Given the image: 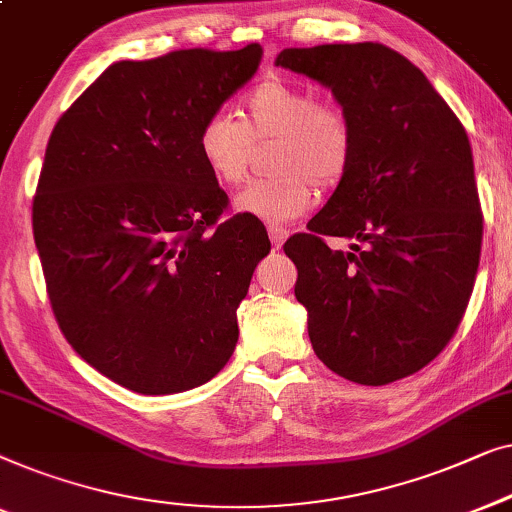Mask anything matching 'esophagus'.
I'll return each mask as SVG.
<instances>
[{
    "instance_id": "1",
    "label": "esophagus",
    "mask_w": 512,
    "mask_h": 512,
    "mask_svg": "<svg viewBox=\"0 0 512 512\" xmlns=\"http://www.w3.org/2000/svg\"><path fill=\"white\" fill-rule=\"evenodd\" d=\"M269 239L273 243V248H280L287 239V229L285 227H278V225H269Z\"/></svg>"
}]
</instances>
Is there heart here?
Returning a JSON list of instances; mask_svg holds the SVG:
<instances>
[{
    "label": "heart",
    "mask_w": 512,
    "mask_h": 512,
    "mask_svg": "<svg viewBox=\"0 0 512 512\" xmlns=\"http://www.w3.org/2000/svg\"><path fill=\"white\" fill-rule=\"evenodd\" d=\"M276 176L250 183L234 199L239 213L266 222H290L313 204V185H336L350 167L355 132L338 106L320 104L311 90L269 78L243 99L241 122L213 113L197 136V153L215 183L246 181L255 143L271 141Z\"/></svg>",
    "instance_id": "1"
}]
</instances>
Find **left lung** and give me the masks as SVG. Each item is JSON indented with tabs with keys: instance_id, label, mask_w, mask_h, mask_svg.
<instances>
[{
	"instance_id": "obj_1",
	"label": "left lung",
	"mask_w": 512,
	"mask_h": 512,
	"mask_svg": "<svg viewBox=\"0 0 512 512\" xmlns=\"http://www.w3.org/2000/svg\"><path fill=\"white\" fill-rule=\"evenodd\" d=\"M276 67L329 88L355 132L341 183L283 246L313 350L352 383H394L448 345L469 304L482 243L469 136L383 43L285 48ZM322 235L350 238L351 253Z\"/></svg>"
}]
</instances>
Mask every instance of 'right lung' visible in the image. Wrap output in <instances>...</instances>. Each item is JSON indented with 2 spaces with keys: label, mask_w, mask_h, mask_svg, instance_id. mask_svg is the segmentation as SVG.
Here are the masks:
<instances>
[{
  "label": "right lung",
  "mask_w": 512,
  "mask_h": 512,
  "mask_svg": "<svg viewBox=\"0 0 512 512\" xmlns=\"http://www.w3.org/2000/svg\"><path fill=\"white\" fill-rule=\"evenodd\" d=\"M262 62L257 43L113 62L57 120L32 206L53 313L78 355L139 394L211 380L271 243L197 153L208 115Z\"/></svg>",
  "instance_id": "add662e5"
}]
</instances>
